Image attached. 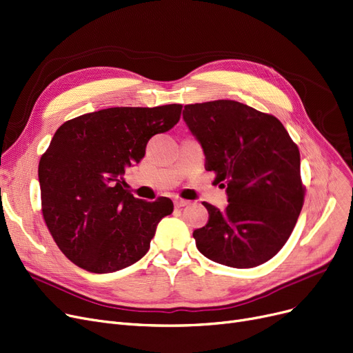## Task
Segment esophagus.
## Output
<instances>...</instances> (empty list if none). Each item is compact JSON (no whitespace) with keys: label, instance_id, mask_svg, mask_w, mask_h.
<instances>
[{"label":"esophagus","instance_id":"34e87169","mask_svg":"<svg viewBox=\"0 0 353 353\" xmlns=\"http://www.w3.org/2000/svg\"><path fill=\"white\" fill-rule=\"evenodd\" d=\"M189 205V201H185V199H174V206L176 208H183V206H188Z\"/></svg>","mask_w":353,"mask_h":353}]
</instances>
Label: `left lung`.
<instances>
[{
  "label": "left lung",
  "mask_w": 353,
  "mask_h": 353,
  "mask_svg": "<svg viewBox=\"0 0 353 353\" xmlns=\"http://www.w3.org/2000/svg\"><path fill=\"white\" fill-rule=\"evenodd\" d=\"M183 119L229 202L223 210L203 202L209 219L193 232L197 250L234 268L267 263L284 247L304 203L297 144L274 115L236 101L186 105Z\"/></svg>",
  "instance_id": "left-lung-1"
}]
</instances>
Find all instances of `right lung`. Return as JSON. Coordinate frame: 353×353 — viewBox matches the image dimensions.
I'll list each match as a JSON object with an SVG mask.
<instances>
[{"label": "right lung", "instance_id": "1", "mask_svg": "<svg viewBox=\"0 0 353 353\" xmlns=\"http://www.w3.org/2000/svg\"><path fill=\"white\" fill-rule=\"evenodd\" d=\"M183 105L117 106L66 121L39 163L41 213L59 250L89 272L122 270L141 259L168 197L137 199L124 174L145 156L152 135L172 130Z\"/></svg>", "mask_w": 353, "mask_h": 353}]
</instances>
